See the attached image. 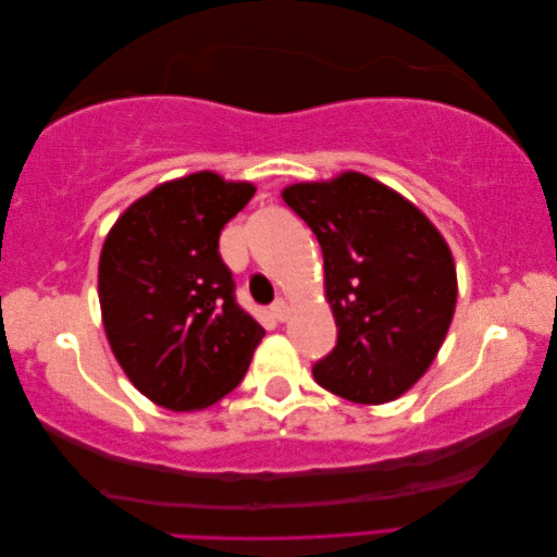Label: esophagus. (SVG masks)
Wrapping results in <instances>:
<instances>
[{
    "instance_id": "1",
    "label": "esophagus",
    "mask_w": 557,
    "mask_h": 557,
    "mask_svg": "<svg viewBox=\"0 0 557 557\" xmlns=\"http://www.w3.org/2000/svg\"><path fill=\"white\" fill-rule=\"evenodd\" d=\"M270 313H272V318H275V321H287V301L285 299H275L272 301V306H270Z\"/></svg>"
}]
</instances>
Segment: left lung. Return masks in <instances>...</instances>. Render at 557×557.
Instances as JSON below:
<instances>
[{
    "label": "left lung",
    "mask_w": 557,
    "mask_h": 557,
    "mask_svg": "<svg viewBox=\"0 0 557 557\" xmlns=\"http://www.w3.org/2000/svg\"><path fill=\"white\" fill-rule=\"evenodd\" d=\"M285 203L323 248L335 349L313 377L359 405L393 401L429 371L453 323L455 260L423 212L359 172L294 184Z\"/></svg>",
    "instance_id": "8db88e82"
}]
</instances>
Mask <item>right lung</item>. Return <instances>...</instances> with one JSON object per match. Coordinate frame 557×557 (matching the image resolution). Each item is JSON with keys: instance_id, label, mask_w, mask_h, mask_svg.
<instances>
[{"instance_id": "obj_1", "label": "right lung", "mask_w": 557, "mask_h": 557, "mask_svg": "<svg viewBox=\"0 0 557 557\" xmlns=\"http://www.w3.org/2000/svg\"><path fill=\"white\" fill-rule=\"evenodd\" d=\"M256 186L196 172L158 188L114 222L98 292L116 361L156 405L194 411L242 383L265 330L234 297L220 232Z\"/></svg>"}]
</instances>
